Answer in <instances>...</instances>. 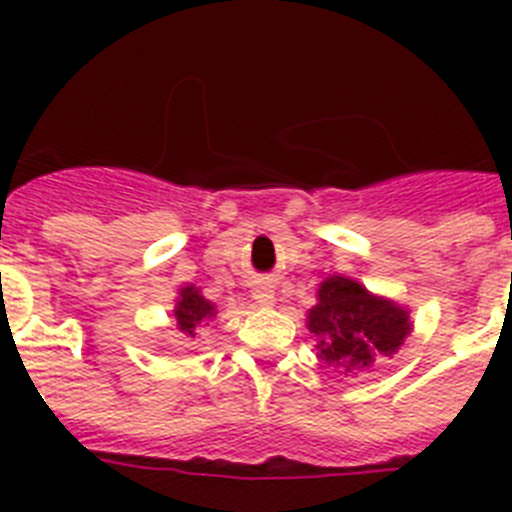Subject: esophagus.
Instances as JSON below:
<instances>
[{"label": "esophagus", "instance_id": "1", "mask_svg": "<svg viewBox=\"0 0 512 512\" xmlns=\"http://www.w3.org/2000/svg\"><path fill=\"white\" fill-rule=\"evenodd\" d=\"M251 297L264 307H269V305H274V302H277V295H274V284H271V282L256 284V287H253V292H251Z\"/></svg>", "mask_w": 512, "mask_h": 512}]
</instances>
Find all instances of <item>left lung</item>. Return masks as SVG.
<instances>
[{
	"label": "left lung",
	"instance_id": "1",
	"mask_svg": "<svg viewBox=\"0 0 512 512\" xmlns=\"http://www.w3.org/2000/svg\"><path fill=\"white\" fill-rule=\"evenodd\" d=\"M307 330L318 341L328 366L364 372L377 359L400 351L413 330L408 307L374 295L361 282L330 274L318 287V302L307 310Z\"/></svg>",
	"mask_w": 512,
	"mask_h": 512
}]
</instances>
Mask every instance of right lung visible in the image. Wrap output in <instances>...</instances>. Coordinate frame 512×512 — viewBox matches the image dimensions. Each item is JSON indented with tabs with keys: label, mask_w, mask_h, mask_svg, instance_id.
<instances>
[{
	"label": "right lung",
	"mask_w": 512,
	"mask_h": 512,
	"mask_svg": "<svg viewBox=\"0 0 512 512\" xmlns=\"http://www.w3.org/2000/svg\"><path fill=\"white\" fill-rule=\"evenodd\" d=\"M217 310L210 300L200 292V287H194V284H184L179 289V295L174 300V318H176V328L182 330L187 338L197 336V330L210 325V320L215 318Z\"/></svg>",
	"instance_id": "add662e5"
}]
</instances>
